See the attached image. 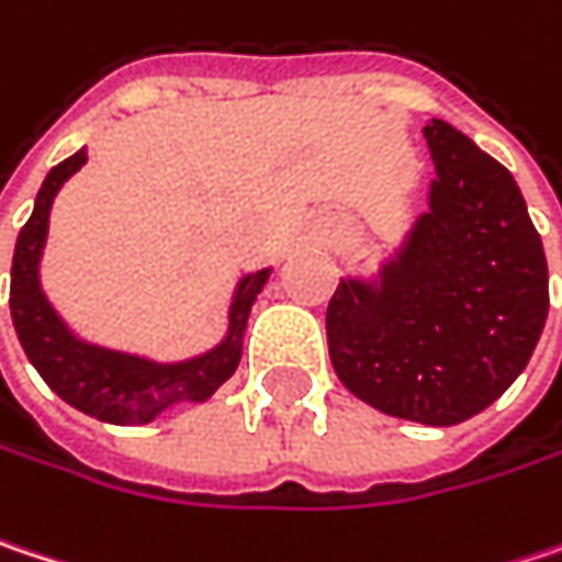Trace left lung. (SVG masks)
<instances>
[{
  "mask_svg": "<svg viewBox=\"0 0 562 562\" xmlns=\"http://www.w3.org/2000/svg\"><path fill=\"white\" fill-rule=\"evenodd\" d=\"M428 212L376 277H347L328 302L337 380L383 415L460 425L488 408L535 353L547 257L515 177L467 134L425 125Z\"/></svg>",
  "mask_w": 562,
  "mask_h": 562,
  "instance_id": "obj_1",
  "label": "left lung"
}]
</instances>
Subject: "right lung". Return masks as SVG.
Wrapping results in <instances>:
<instances>
[{
    "label": "right lung",
    "mask_w": 562,
    "mask_h": 562,
    "mask_svg": "<svg viewBox=\"0 0 562 562\" xmlns=\"http://www.w3.org/2000/svg\"><path fill=\"white\" fill-rule=\"evenodd\" d=\"M82 164L86 147L44 177L34 199V212L15 240L9 308L31 367L67 405L109 425H147L173 405L209 402L215 389L228 383L240 363L247 318L260 289L270 280V267L237 280L228 308V334L199 357L157 363L140 353H125L82 340L70 331V325L57 315V308L47 302L41 289V254L47 244L50 205L60 186Z\"/></svg>",
    "instance_id": "right-lung-1"
}]
</instances>
